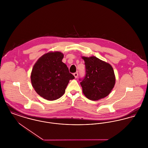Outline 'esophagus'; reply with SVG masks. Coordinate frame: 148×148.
Segmentation results:
<instances>
[{
    "label": "esophagus",
    "mask_w": 148,
    "mask_h": 148,
    "mask_svg": "<svg viewBox=\"0 0 148 148\" xmlns=\"http://www.w3.org/2000/svg\"><path fill=\"white\" fill-rule=\"evenodd\" d=\"M73 75H74V76L75 77V78H78V73H74V74H73Z\"/></svg>",
    "instance_id": "1"
}]
</instances>
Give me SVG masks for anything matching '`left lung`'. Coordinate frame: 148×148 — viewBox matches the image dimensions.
Wrapping results in <instances>:
<instances>
[{"label": "left lung", "instance_id": "8db88e82", "mask_svg": "<svg viewBox=\"0 0 148 148\" xmlns=\"http://www.w3.org/2000/svg\"><path fill=\"white\" fill-rule=\"evenodd\" d=\"M82 58L85 63L86 75L79 80L84 95L92 101H97L108 96L115 84L111 65L95 56H83Z\"/></svg>", "mask_w": 148, "mask_h": 148}]
</instances>
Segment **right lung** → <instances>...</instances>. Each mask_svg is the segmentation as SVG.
<instances>
[{
    "instance_id": "1",
    "label": "right lung",
    "mask_w": 148,
    "mask_h": 148,
    "mask_svg": "<svg viewBox=\"0 0 148 148\" xmlns=\"http://www.w3.org/2000/svg\"><path fill=\"white\" fill-rule=\"evenodd\" d=\"M64 55L60 52L44 54L35 63L31 79L37 93L49 101L60 98L70 80L75 78L66 65L62 62Z\"/></svg>"
}]
</instances>
